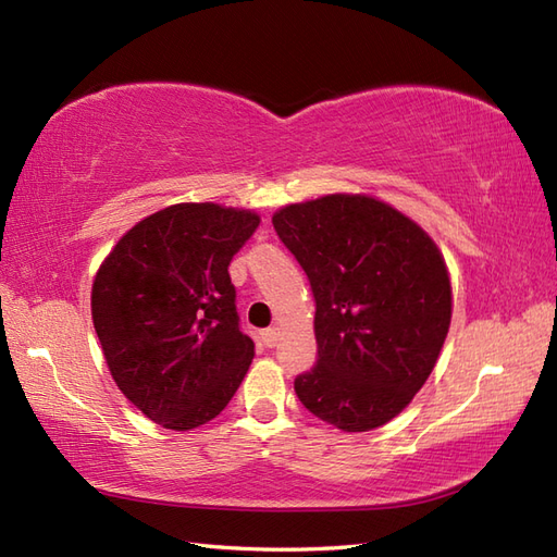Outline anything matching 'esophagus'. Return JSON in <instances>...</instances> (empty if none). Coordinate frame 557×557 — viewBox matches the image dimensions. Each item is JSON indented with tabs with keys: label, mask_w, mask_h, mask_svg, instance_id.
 <instances>
[{
	"label": "esophagus",
	"mask_w": 557,
	"mask_h": 557,
	"mask_svg": "<svg viewBox=\"0 0 557 557\" xmlns=\"http://www.w3.org/2000/svg\"><path fill=\"white\" fill-rule=\"evenodd\" d=\"M261 341H263L265 348H273L277 341H280V330H275V326H270V330L261 332Z\"/></svg>",
	"instance_id": "34e87169"
}]
</instances>
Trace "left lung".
<instances>
[{
    "label": "left lung",
    "instance_id": "1",
    "mask_svg": "<svg viewBox=\"0 0 557 557\" xmlns=\"http://www.w3.org/2000/svg\"><path fill=\"white\" fill-rule=\"evenodd\" d=\"M315 298L318 362L294 379L298 400L346 433L388 423L431 376L451 320L435 242L364 195H326L273 216Z\"/></svg>",
    "mask_w": 557,
    "mask_h": 557
}]
</instances>
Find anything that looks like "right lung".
<instances>
[{"label":"right lung","instance_id":"obj_1","mask_svg":"<svg viewBox=\"0 0 557 557\" xmlns=\"http://www.w3.org/2000/svg\"><path fill=\"white\" fill-rule=\"evenodd\" d=\"M251 211L174 205L136 223L91 289L98 341L120 391L150 421L190 431L219 417L253 360L231 282L259 227Z\"/></svg>","mask_w":557,"mask_h":557}]
</instances>
